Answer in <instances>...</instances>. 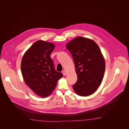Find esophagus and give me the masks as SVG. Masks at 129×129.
Listing matches in <instances>:
<instances>
[{"label": "esophagus", "instance_id": "esophagus-1", "mask_svg": "<svg viewBox=\"0 0 129 129\" xmlns=\"http://www.w3.org/2000/svg\"><path fill=\"white\" fill-rule=\"evenodd\" d=\"M62 73H63L64 76H65V75H66V71L65 70H63V71H62Z\"/></svg>", "mask_w": 129, "mask_h": 129}]
</instances>
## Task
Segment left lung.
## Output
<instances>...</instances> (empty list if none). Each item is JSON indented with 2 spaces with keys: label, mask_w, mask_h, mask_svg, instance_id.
I'll return each mask as SVG.
<instances>
[{
  "label": "left lung",
  "mask_w": 129,
  "mask_h": 129,
  "mask_svg": "<svg viewBox=\"0 0 129 129\" xmlns=\"http://www.w3.org/2000/svg\"><path fill=\"white\" fill-rule=\"evenodd\" d=\"M66 47L72 55L78 77L73 90L80 96L91 95L101 85L105 71V60L99 45L93 40L80 36Z\"/></svg>",
  "instance_id": "8db88e82"
}]
</instances>
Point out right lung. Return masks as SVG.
Here are the masks:
<instances>
[{
	"label": "right lung",
	"instance_id": "add662e5",
	"mask_svg": "<svg viewBox=\"0 0 129 129\" xmlns=\"http://www.w3.org/2000/svg\"><path fill=\"white\" fill-rule=\"evenodd\" d=\"M55 47L51 42L36 41L24 53L21 70L24 82L36 94L48 96L56 88L62 73L55 70L50 56Z\"/></svg>",
	"mask_w": 129,
	"mask_h": 129
}]
</instances>
